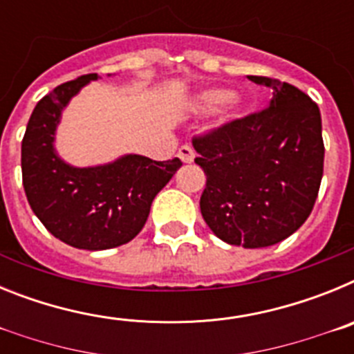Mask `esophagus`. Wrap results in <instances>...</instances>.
Instances as JSON below:
<instances>
[{"mask_svg": "<svg viewBox=\"0 0 354 354\" xmlns=\"http://www.w3.org/2000/svg\"><path fill=\"white\" fill-rule=\"evenodd\" d=\"M179 158L183 162H193V159H195V150H193V147H189V145L180 147Z\"/></svg>", "mask_w": 354, "mask_h": 354, "instance_id": "1", "label": "esophagus"}]
</instances>
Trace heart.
Listing matches in <instances>:
<instances>
[{
	"label": "heart",
	"instance_id": "1",
	"mask_svg": "<svg viewBox=\"0 0 354 354\" xmlns=\"http://www.w3.org/2000/svg\"><path fill=\"white\" fill-rule=\"evenodd\" d=\"M241 99L236 93H227L221 88H209L200 92L193 101V108L198 111H214L220 108V111L227 117L234 115L239 109Z\"/></svg>",
	"mask_w": 354,
	"mask_h": 354
}]
</instances>
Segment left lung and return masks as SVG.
I'll return each instance as SVG.
<instances>
[{
	"label": "left lung",
	"mask_w": 354,
	"mask_h": 354,
	"mask_svg": "<svg viewBox=\"0 0 354 354\" xmlns=\"http://www.w3.org/2000/svg\"><path fill=\"white\" fill-rule=\"evenodd\" d=\"M270 106L193 138L204 170L200 211L228 245L264 248L294 234L314 209L323 179L321 113L310 97L264 76Z\"/></svg>",
	"instance_id": "obj_1"
}]
</instances>
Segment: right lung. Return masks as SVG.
I'll return each instance as SVG.
<instances>
[{
    "label": "right lung",
    "instance_id": "right-lung-1",
    "mask_svg": "<svg viewBox=\"0 0 354 354\" xmlns=\"http://www.w3.org/2000/svg\"><path fill=\"white\" fill-rule=\"evenodd\" d=\"M97 74L56 86L37 102L21 147L23 186L31 209L56 239L80 250H108L138 236L154 196L183 167L127 154L109 165L76 168L56 154L62 109Z\"/></svg>",
    "mask_w": 354,
    "mask_h": 354
}]
</instances>
